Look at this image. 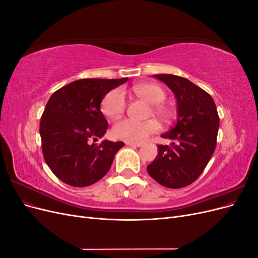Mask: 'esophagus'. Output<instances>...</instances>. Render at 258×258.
<instances>
[{"label":"esophagus","instance_id":"1","mask_svg":"<svg viewBox=\"0 0 258 258\" xmlns=\"http://www.w3.org/2000/svg\"><path fill=\"white\" fill-rule=\"evenodd\" d=\"M124 143H126V145H128V146H135V147L142 146L141 143H134V142H128V141H126Z\"/></svg>","mask_w":258,"mask_h":258}]
</instances>
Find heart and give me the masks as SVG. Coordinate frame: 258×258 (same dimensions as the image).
Listing matches in <instances>:
<instances>
[{
    "instance_id": "1",
    "label": "heart",
    "mask_w": 258,
    "mask_h": 258,
    "mask_svg": "<svg viewBox=\"0 0 258 258\" xmlns=\"http://www.w3.org/2000/svg\"><path fill=\"white\" fill-rule=\"evenodd\" d=\"M136 95L152 104V112L160 119L167 120L170 117V110L161 104L166 99V91L159 85L144 83L137 85L134 88ZM126 108V98L121 89H113L103 98L101 111L108 118L116 119L123 114ZM159 129V123L155 119L137 121L132 119H121L115 122L112 132L115 138L128 142L141 143L147 137Z\"/></svg>"
}]
</instances>
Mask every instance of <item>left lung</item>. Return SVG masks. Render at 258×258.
<instances>
[{
  "label": "left lung",
  "instance_id": "8db88e82",
  "mask_svg": "<svg viewBox=\"0 0 258 258\" xmlns=\"http://www.w3.org/2000/svg\"><path fill=\"white\" fill-rule=\"evenodd\" d=\"M153 77L165 83L176 99L175 126L161 138L170 145H158V154L147 166L156 182L168 188H182L196 181L212 157L220 127L214 100L187 79L172 74Z\"/></svg>",
  "mask_w": 258,
  "mask_h": 258
}]
</instances>
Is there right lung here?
I'll list each match as a JSON object with an SVG mask.
<instances>
[{
  "label": "right lung",
  "instance_id": "obj_1",
  "mask_svg": "<svg viewBox=\"0 0 258 258\" xmlns=\"http://www.w3.org/2000/svg\"><path fill=\"white\" fill-rule=\"evenodd\" d=\"M120 80L84 79L53 92L40 122L42 151L50 170L74 187L95 184L110 170L123 142L102 139L108 122L100 110L106 93L126 83Z\"/></svg>",
  "mask_w": 258,
  "mask_h": 258
}]
</instances>
